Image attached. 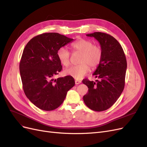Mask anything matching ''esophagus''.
Instances as JSON below:
<instances>
[{"label": "esophagus", "mask_w": 147, "mask_h": 147, "mask_svg": "<svg viewBox=\"0 0 147 147\" xmlns=\"http://www.w3.org/2000/svg\"><path fill=\"white\" fill-rule=\"evenodd\" d=\"M81 81L80 80H76L75 81V84H80V83H81Z\"/></svg>", "instance_id": "obj_1"}]
</instances>
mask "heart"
I'll return each instance as SVG.
<instances>
[{
	"label": "heart",
	"mask_w": 147,
	"mask_h": 147,
	"mask_svg": "<svg viewBox=\"0 0 147 147\" xmlns=\"http://www.w3.org/2000/svg\"><path fill=\"white\" fill-rule=\"evenodd\" d=\"M74 51L81 53L78 63L76 65L65 70L64 73L76 80H80L89 72L90 67L95 69L98 66L102 58V50L100 47L94 45L90 40L80 38L72 44ZM57 56L61 64L68 67L70 64V52L65 47H61L57 51Z\"/></svg>",
	"instance_id": "obj_1"
}]
</instances>
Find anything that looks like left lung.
<instances>
[{
    "instance_id": "8db88e82",
    "label": "left lung",
    "mask_w": 147,
    "mask_h": 147,
    "mask_svg": "<svg viewBox=\"0 0 147 147\" xmlns=\"http://www.w3.org/2000/svg\"><path fill=\"white\" fill-rule=\"evenodd\" d=\"M94 37L100 45L102 58L93 74L96 82L84 79L83 83L88 88L83 96L84 104L90 109L102 112L111 107L124 90L127 62L119 43L110 35L96 32L86 34Z\"/></svg>"
}]
</instances>
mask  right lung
<instances>
[{
    "label": "right lung",
    "instance_id": "1",
    "mask_svg": "<svg viewBox=\"0 0 147 147\" xmlns=\"http://www.w3.org/2000/svg\"><path fill=\"white\" fill-rule=\"evenodd\" d=\"M73 40L58 33H44L32 38L24 49L20 63L23 90L40 109L51 111L59 107L75 85L69 75L53 78L62 70L57 50Z\"/></svg>",
    "mask_w": 147,
    "mask_h": 147
}]
</instances>
